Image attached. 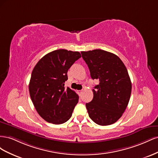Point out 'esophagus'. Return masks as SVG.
Returning <instances> with one entry per match:
<instances>
[{
  "label": "esophagus",
  "mask_w": 158,
  "mask_h": 158,
  "mask_svg": "<svg viewBox=\"0 0 158 158\" xmlns=\"http://www.w3.org/2000/svg\"><path fill=\"white\" fill-rule=\"evenodd\" d=\"M82 92H83L82 90H78V93L79 94H82Z\"/></svg>",
  "instance_id": "34e87169"
}]
</instances>
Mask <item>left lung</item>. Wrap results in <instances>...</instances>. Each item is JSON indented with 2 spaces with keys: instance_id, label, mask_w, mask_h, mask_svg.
I'll return each mask as SVG.
<instances>
[{
  "instance_id": "8db88e82",
  "label": "left lung",
  "mask_w": 158,
  "mask_h": 158,
  "mask_svg": "<svg viewBox=\"0 0 158 158\" xmlns=\"http://www.w3.org/2000/svg\"><path fill=\"white\" fill-rule=\"evenodd\" d=\"M90 76L99 84L93 89L92 102L85 104L89 117L99 125L117 122L131 98L132 84L127 69L116 55L102 49L81 52Z\"/></svg>"
}]
</instances>
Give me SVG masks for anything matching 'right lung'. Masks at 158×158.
<instances>
[{"instance_id": "1", "label": "right lung", "mask_w": 158, "mask_h": 158, "mask_svg": "<svg viewBox=\"0 0 158 158\" xmlns=\"http://www.w3.org/2000/svg\"><path fill=\"white\" fill-rule=\"evenodd\" d=\"M81 57L78 51L59 49L38 61L29 84L31 101L38 114L48 123L59 125L71 117L79 97L64 83L67 72Z\"/></svg>"}]
</instances>
